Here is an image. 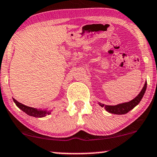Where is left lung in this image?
<instances>
[{
  "label": "left lung",
  "mask_w": 157,
  "mask_h": 157,
  "mask_svg": "<svg viewBox=\"0 0 157 157\" xmlns=\"http://www.w3.org/2000/svg\"><path fill=\"white\" fill-rule=\"evenodd\" d=\"M146 87L147 82H145L144 86H143V88L142 89L141 92L140 93L139 95H138L135 98L133 99V100L129 101V102L123 103V104L116 105V106H108V105L100 104V106H102V107L104 106L106 111L109 112V113L115 114V115H124V114H126L127 112H128L130 110H132V109L135 107V106L140 102L141 99L143 98V95H144V94L145 93Z\"/></svg>",
  "instance_id": "left-lung-1"
}]
</instances>
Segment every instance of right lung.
Wrapping results in <instances>:
<instances>
[{"mask_svg": "<svg viewBox=\"0 0 157 157\" xmlns=\"http://www.w3.org/2000/svg\"><path fill=\"white\" fill-rule=\"evenodd\" d=\"M13 101L15 103L18 108L20 109L22 111H23L25 113H26L27 115L29 116H32V117H45V116L51 114V111H46V110H38L36 109L29 107V106H25V105L22 104L21 103H19L17 101H16L15 99L13 98Z\"/></svg>", "mask_w": 157, "mask_h": 157, "instance_id": "1", "label": "right lung"}]
</instances>
